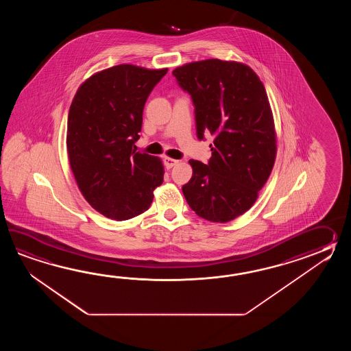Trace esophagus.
I'll use <instances>...</instances> for the list:
<instances>
[{
	"mask_svg": "<svg viewBox=\"0 0 351 351\" xmlns=\"http://www.w3.org/2000/svg\"><path fill=\"white\" fill-rule=\"evenodd\" d=\"M178 162L179 160H177V159H173V158H165V168H167V169H171V168H173V167L177 165Z\"/></svg>",
	"mask_w": 351,
	"mask_h": 351,
	"instance_id": "esophagus-1",
	"label": "esophagus"
}]
</instances>
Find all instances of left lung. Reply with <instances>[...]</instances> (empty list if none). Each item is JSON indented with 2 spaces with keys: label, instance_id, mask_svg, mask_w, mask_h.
Instances as JSON below:
<instances>
[{
  "label": "left lung",
  "instance_id": "obj_1",
  "mask_svg": "<svg viewBox=\"0 0 351 351\" xmlns=\"http://www.w3.org/2000/svg\"><path fill=\"white\" fill-rule=\"evenodd\" d=\"M195 108L197 135L213 136L208 165L189 160L193 176L182 186L197 216L226 223L258 198L276 159L275 121L267 93L251 67L208 59L173 70Z\"/></svg>",
  "mask_w": 351,
  "mask_h": 351
}]
</instances>
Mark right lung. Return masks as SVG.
<instances>
[{"instance_id":"right-lung-1","label":"right lung","mask_w":351,"mask_h":351,"mask_svg":"<svg viewBox=\"0 0 351 351\" xmlns=\"http://www.w3.org/2000/svg\"><path fill=\"white\" fill-rule=\"evenodd\" d=\"M168 69L120 64L79 86L67 118L70 168L84 198L103 216L125 221L149 208L163 183L160 158L136 152L143 110Z\"/></svg>"}]
</instances>
